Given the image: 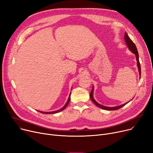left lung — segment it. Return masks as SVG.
Returning <instances> with one entry per match:
<instances>
[{
  "instance_id": "8db88e82",
  "label": "left lung",
  "mask_w": 153,
  "mask_h": 153,
  "mask_svg": "<svg viewBox=\"0 0 153 153\" xmlns=\"http://www.w3.org/2000/svg\"><path fill=\"white\" fill-rule=\"evenodd\" d=\"M125 40L126 42V45L128 46V47L129 48V49L131 51V52L135 54L136 55V60H137V67H138V71H139V73H140V75L141 76V66H140V61H139V54H138V52H137V48L135 45L134 43H133V42L130 39V38L128 37V35L126 33H125ZM93 87L92 88V90L90 93V98H91V100H92L93 102L97 106L100 107V108L101 109H103V110H118V109L122 108L123 106H124L126 104H127L128 103H125V104H123L122 105H120V106H115V107H107V106H103L101 105L99 103H98L97 101L94 100L93 98Z\"/></svg>"
}]
</instances>
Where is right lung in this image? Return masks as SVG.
<instances>
[{
    "instance_id": "right-lung-1",
    "label": "right lung",
    "mask_w": 153,
    "mask_h": 153,
    "mask_svg": "<svg viewBox=\"0 0 153 153\" xmlns=\"http://www.w3.org/2000/svg\"><path fill=\"white\" fill-rule=\"evenodd\" d=\"M70 95H71V93L70 94L69 98H68V101H67L66 104L65 105V106H64L63 108H60L59 110H57V111H51V112H43V111H39V112H40V113H43V114H54V113H56L59 112V111H62V110H63L64 109H65V108H66V107L67 106V105H68V103H69V102H70Z\"/></svg>"
}]
</instances>
